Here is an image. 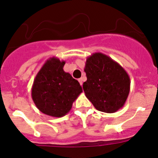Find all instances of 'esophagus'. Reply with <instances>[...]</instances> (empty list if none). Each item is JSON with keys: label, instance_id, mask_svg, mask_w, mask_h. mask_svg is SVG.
<instances>
[{"label": "esophagus", "instance_id": "34e87169", "mask_svg": "<svg viewBox=\"0 0 158 158\" xmlns=\"http://www.w3.org/2000/svg\"><path fill=\"white\" fill-rule=\"evenodd\" d=\"M78 81H79V84H80L81 85H82V79H81V78H80V79H78Z\"/></svg>", "mask_w": 158, "mask_h": 158}]
</instances>
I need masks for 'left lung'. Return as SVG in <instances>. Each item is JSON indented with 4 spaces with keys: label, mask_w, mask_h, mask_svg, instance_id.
<instances>
[{
    "label": "left lung",
    "mask_w": 158,
    "mask_h": 158,
    "mask_svg": "<svg viewBox=\"0 0 158 158\" xmlns=\"http://www.w3.org/2000/svg\"><path fill=\"white\" fill-rule=\"evenodd\" d=\"M83 83L86 97L98 111L113 113L124 105L130 90V79L123 67L110 56L97 52L87 58Z\"/></svg>",
    "instance_id": "left-lung-1"
}]
</instances>
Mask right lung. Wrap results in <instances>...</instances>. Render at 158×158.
<instances>
[{
  "instance_id": "obj_1",
  "label": "right lung",
  "mask_w": 158,
  "mask_h": 158,
  "mask_svg": "<svg viewBox=\"0 0 158 158\" xmlns=\"http://www.w3.org/2000/svg\"><path fill=\"white\" fill-rule=\"evenodd\" d=\"M65 64L56 57L45 62L34 80L31 97L40 111L60 118L69 113L73 102L82 93L80 84L64 71Z\"/></svg>"
}]
</instances>
